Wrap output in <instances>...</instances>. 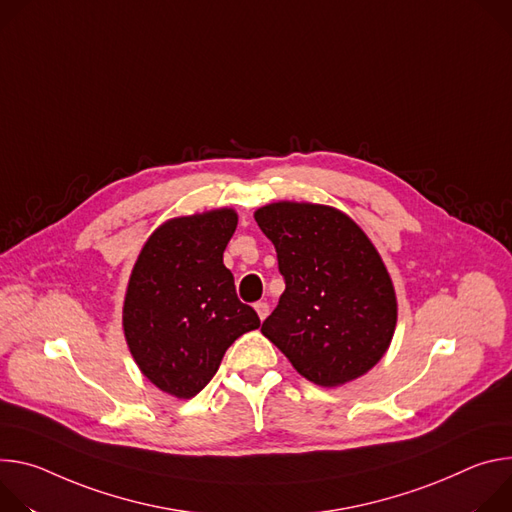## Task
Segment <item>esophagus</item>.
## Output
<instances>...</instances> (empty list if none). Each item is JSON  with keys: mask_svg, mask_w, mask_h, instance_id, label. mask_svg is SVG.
Here are the masks:
<instances>
[{"mask_svg": "<svg viewBox=\"0 0 512 512\" xmlns=\"http://www.w3.org/2000/svg\"><path fill=\"white\" fill-rule=\"evenodd\" d=\"M254 309H256V313H258V317H260V321H264L266 317H268V311H270V307H268V303H264V301H260V303H256L254 305Z\"/></svg>", "mask_w": 512, "mask_h": 512, "instance_id": "34e87169", "label": "esophagus"}]
</instances>
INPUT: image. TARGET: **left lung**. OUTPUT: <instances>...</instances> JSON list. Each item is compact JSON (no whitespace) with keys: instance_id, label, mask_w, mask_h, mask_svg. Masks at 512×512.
<instances>
[{"instance_id":"8db88e82","label":"left lung","mask_w":512,"mask_h":512,"mask_svg":"<svg viewBox=\"0 0 512 512\" xmlns=\"http://www.w3.org/2000/svg\"><path fill=\"white\" fill-rule=\"evenodd\" d=\"M287 289L262 335L313 384L335 388L372 370L396 327L392 278L362 227L319 203L276 201L254 213Z\"/></svg>"}]
</instances>
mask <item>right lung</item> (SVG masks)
I'll use <instances>...</instances> for the list:
<instances>
[{
	"instance_id": "1",
	"label": "right lung",
	"mask_w": 512,
	"mask_h": 512,
	"mask_svg": "<svg viewBox=\"0 0 512 512\" xmlns=\"http://www.w3.org/2000/svg\"><path fill=\"white\" fill-rule=\"evenodd\" d=\"M236 227L232 207L173 217L150 234L132 268L122 311L126 344L140 372L177 399L203 390L225 350L260 327L223 266Z\"/></svg>"
}]
</instances>
